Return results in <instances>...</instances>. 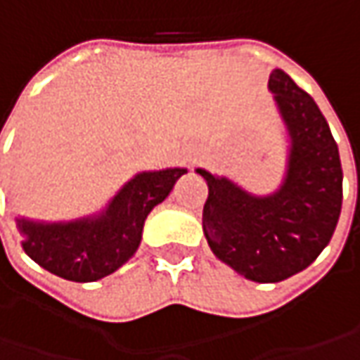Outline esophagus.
Returning <instances> with one entry per match:
<instances>
[{"label":"esophagus","instance_id":"esophagus-1","mask_svg":"<svg viewBox=\"0 0 360 360\" xmlns=\"http://www.w3.org/2000/svg\"><path fill=\"white\" fill-rule=\"evenodd\" d=\"M196 156H198V150L196 148H190L186 154H184V160H186L188 164H192V162H196Z\"/></svg>","mask_w":360,"mask_h":360}]
</instances>
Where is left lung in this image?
I'll use <instances>...</instances> for the list:
<instances>
[{
    "instance_id": "obj_1",
    "label": "left lung",
    "mask_w": 360,
    "mask_h": 360,
    "mask_svg": "<svg viewBox=\"0 0 360 360\" xmlns=\"http://www.w3.org/2000/svg\"><path fill=\"white\" fill-rule=\"evenodd\" d=\"M269 90L290 140L281 188L256 196L226 176L196 170L208 184V246L255 283H281L312 264L333 238L342 204L339 146L319 105L283 70H272Z\"/></svg>"
}]
</instances>
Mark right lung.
I'll return each mask as SVG.
<instances>
[{
    "mask_svg": "<svg viewBox=\"0 0 360 360\" xmlns=\"http://www.w3.org/2000/svg\"><path fill=\"white\" fill-rule=\"evenodd\" d=\"M186 168L140 172L120 188L100 214L70 222L15 218L25 255L41 269L74 283H94L128 262L142 240L148 214Z\"/></svg>",
    "mask_w": 360,
    "mask_h": 360,
    "instance_id": "1",
    "label": "right lung"
}]
</instances>
